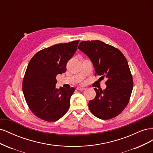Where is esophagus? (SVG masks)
Returning <instances> with one entry per match:
<instances>
[{"mask_svg": "<svg viewBox=\"0 0 153 153\" xmlns=\"http://www.w3.org/2000/svg\"><path fill=\"white\" fill-rule=\"evenodd\" d=\"M76 89L78 91H84L85 89V87H77Z\"/></svg>", "mask_w": 153, "mask_h": 153, "instance_id": "obj_1", "label": "esophagus"}]
</instances>
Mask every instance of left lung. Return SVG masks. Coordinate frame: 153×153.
I'll list each match as a JSON object with an SVG mask.
<instances>
[{
  "instance_id": "obj_1",
  "label": "left lung",
  "mask_w": 153,
  "mask_h": 153,
  "mask_svg": "<svg viewBox=\"0 0 153 153\" xmlns=\"http://www.w3.org/2000/svg\"><path fill=\"white\" fill-rule=\"evenodd\" d=\"M78 48L87 55L100 78H106V89L94 88L96 97L89 101L92 114L110 119L127 106L133 90V78L126 59L119 50L99 40L84 41Z\"/></svg>"
}]
</instances>
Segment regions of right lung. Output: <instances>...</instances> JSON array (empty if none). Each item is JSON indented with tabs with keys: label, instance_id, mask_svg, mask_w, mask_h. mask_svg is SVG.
Wrapping results in <instances>:
<instances>
[{
	"label": "right lung",
	"instance_id": "1",
	"mask_svg": "<svg viewBox=\"0 0 153 153\" xmlns=\"http://www.w3.org/2000/svg\"><path fill=\"white\" fill-rule=\"evenodd\" d=\"M79 41L45 48L31 59L23 80V92L35 115L48 122L56 121L69 108L75 88H55L56 76L65 73L68 61L75 54Z\"/></svg>",
	"mask_w": 153,
	"mask_h": 153
}]
</instances>
